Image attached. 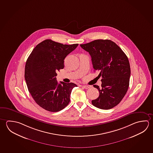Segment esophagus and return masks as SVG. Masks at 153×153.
<instances>
[{"mask_svg": "<svg viewBox=\"0 0 153 153\" xmlns=\"http://www.w3.org/2000/svg\"><path fill=\"white\" fill-rule=\"evenodd\" d=\"M83 86V88H85V89H88V88H90L91 87V86L90 85H83L82 86Z\"/></svg>", "mask_w": 153, "mask_h": 153, "instance_id": "esophagus-1", "label": "esophagus"}]
</instances>
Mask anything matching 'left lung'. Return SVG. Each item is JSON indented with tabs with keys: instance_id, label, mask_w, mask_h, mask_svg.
Wrapping results in <instances>:
<instances>
[{
	"instance_id": "1",
	"label": "left lung",
	"mask_w": 153,
	"mask_h": 153,
	"mask_svg": "<svg viewBox=\"0 0 153 153\" xmlns=\"http://www.w3.org/2000/svg\"><path fill=\"white\" fill-rule=\"evenodd\" d=\"M80 46L88 52L94 70L100 71L98 76L102 78L101 88L94 85L99 91V97L91 102L100 109H111L121 101L128 90L131 75L128 57L110 40H96Z\"/></svg>"
}]
</instances>
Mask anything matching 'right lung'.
I'll list each match as a JSON object with an SVG mask.
<instances>
[{
	"instance_id": "right-lung-1",
	"label": "right lung",
	"mask_w": 153,
	"mask_h": 153,
	"mask_svg": "<svg viewBox=\"0 0 153 153\" xmlns=\"http://www.w3.org/2000/svg\"><path fill=\"white\" fill-rule=\"evenodd\" d=\"M78 44L63 45L47 39L35 47L25 65V78L33 98L40 107L58 112L70 101L73 83H58L56 72L64 68V61Z\"/></svg>"
}]
</instances>
